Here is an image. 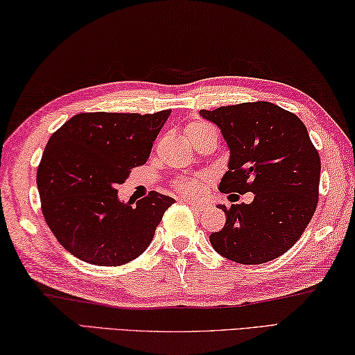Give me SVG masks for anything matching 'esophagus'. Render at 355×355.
<instances>
[{
  "instance_id": "obj_1",
  "label": "esophagus",
  "mask_w": 355,
  "mask_h": 355,
  "mask_svg": "<svg viewBox=\"0 0 355 355\" xmlns=\"http://www.w3.org/2000/svg\"><path fill=\"white\" fill-rule=\"evenodd\" d=\"M184 202H187L191 209L196 210V212H204V210H206V202L190 201V200H184Z\"/></svg>"
}]
</instances>
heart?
Segmentation results:
<instances>
[{
	"instance_id": "1",
	"label": "heart",
	"mask_w": 355,
	"mask_h": 355,
	"mask_svg": "<svg viewBox=\"0 0 355 355\" xmlns=\"http://www.w3.org/2000/svg\"><path fill=\"white\" fill-rule=\"evenodd\" d=\"M209 129H214L210 124L207 123H202V121H195L191 123L190 126L187 128V134L190 137V140L193 139V137L200 135L202 132H206V130ZM201 185H202V181L201 179L198 178H191V176H185V178H179L174 181V189H176L179 193L184 195V196H196L198 193H200L201 190Z\"/></svg>"
}]
</instances>
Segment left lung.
I'll return each instance as SVG.
<instances>
[{
    "label": "left lung",
    "instance_id": "left-lung-1",
    "mask_svg": "<svg viewBox=\"0 0 355 355\" xmlns=\"http://www.w3.org/2000/svg\"><path fill=\"white\" fill-rule=\"evenodd\" d=\"M231 149L223 193H254L251 204L218 206L226 225L210 234L223 257L241 265L270 262L293 246L318 206L320 154L295 114L266 101L200 110Z\"/></svg>",
    "mask_w": 355,
    "mask_h": 355
}]
</instances>
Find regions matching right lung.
<instances>
[{"instance_id":"right-lung-1","label":"right lung","mask_w":355,"mask_h":355,"mask_svg":"<svg viewBox=\"0 0 355 355\" xmlns=\"http://www.w3.org/2000/svg\"><path fill=\"white\" fill-rule=\"evenodd\" d=\"M171 110L155 114L83 112L49 137L37 168V189L48 227L83 262L120 266L143 254L173 198L149 191L118 200L116 185L151 154Z\"/></svg>"}]
</instances>
